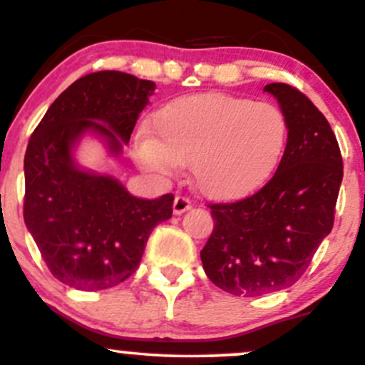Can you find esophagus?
Listing matches in <instances>:
<instances>
[{
	"mask_svg": "<svg viewBox=\"0 0 365 365\" xmlns=\"http://www.w3.org/2000/svg\"><path fill=\"white\" fill-rule=\"evenodd\" d=\"M192 207V202L187 199V197H182V195H177L173 200V212L175 215H183V212L188 211V209Z\"/></svg>",
	"mask_w": 365,
	"mask_h": 365,
	"instance_id": "1",
	"label": "esophagus"
}]
</instances>
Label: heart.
Here are the masks:
<instances>
[{
  "label": "heart",
  "instance_id": "b5f03b06",
  "mask_svg": "<svg viewBox=\"0 0 365 365\" xmlns=\"http://www.w3.org/2000/svg\"><path fill=\"white\" fill-rule=\"evenodd\" d=\"M140 133L133 156L159 178L190 163L197 188L212 199L237 200L261 188L282 161L288 140L283 111L271 103L204 92L166 103Z\"/></svg>",
  "mask_w": 365,
  "mask_h": 365
}]
</instances>
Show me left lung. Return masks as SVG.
I'll list each match as a JSON object with an SVG mask.
<instances>
[{"label": "left lung", "mask_w": 365, "mask_h": 365, "mask_svg": "<svg viewBox=\"0 0 365 365\" xmlns=\"http://www.w3.org/2000/svg\"><path fill=\"white\" fill-rule=\"evenodd\" d=\"M288 123L273 178L232 204H211L215 230L200 250L221 290L257 297L292 287L333 228L343 178L341 153L324 115L288 83H267Z\"/></svg>", "instance_id": "obj_1"}]
</instances>
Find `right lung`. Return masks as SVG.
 <instances>
[{"label": "right lung", "instance_id": "1", "mask_svg": "<svg viewBox=\"0 0 365 365\" xmlns=\"http://www.w3.org/2000/svg\"><path fill=\"white\" fill-rule=\"evenodd\" d=\"M156 83L104 70L75 81L46 111L24 159V220L51 274L77 290L116 287L135 273L173 194L139 199L116 178L83 170L73 150L99 137L120 156Z\"/></svg>", "mask_w": 365, "mask_h": 365}]
</instances>
